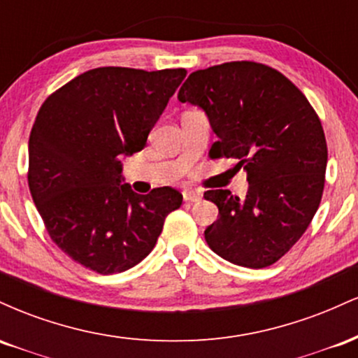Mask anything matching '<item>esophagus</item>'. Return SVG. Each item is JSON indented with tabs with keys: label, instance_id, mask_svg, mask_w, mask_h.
Instances as JSON below:
<instances>
[{
	"label": "esophagus",
	"instance_id": "34e87169",
	"mask_svg": "<svg viewBox=\"0 0 358 358\" xmlns=\"http://www.w3.org/2000/svg\"><path fill=\"white\" fill-rule=\"evenodd\" d=\"M182 193H183L185 202H199V200H202V193L195 190H183Z\"/></svg>",
	"mask_w": 358,
	"mask_h": 358
}]
</instances>
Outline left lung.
Listing matches in <instances>:
<instances>
[{"label":"left lung","mask_w":358,"mask_h":358,"mask_svg":"<svg viewBox=\"0 0 358 358\" xmlns=\"http://www.w3.org/2000/svg\"><path fill=\"white\" fill-rule=\"evenodd\" d=\"M180 102L199 106L217 141L212 159L234 158L248 171L245 199L208 190L219 217L205 229L213 252L261 269L299 241L322 202L327 139L305 94L276 69L241 60L192 72Z\"/></svg>","instance_id":"left-lung-1"}]
</instances>
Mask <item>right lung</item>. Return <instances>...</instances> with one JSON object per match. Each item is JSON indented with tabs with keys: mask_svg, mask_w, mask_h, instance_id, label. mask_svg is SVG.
Listing matches in <instances>:
<instances>
[{
	"mask_svg": "<svg viewBox=\"0 0 358 358\" xmlns=\"http://www.w3.org/2000/svg\"><path fill=\"white\" fill-rule=\"evenodd\" d=\"M185 69L99 67L45 99L28 141V187L50 239L99 274L133 268L182 205L170 187L138 195L121 185V155L146 146Z\"/></svg>",
	"mask_w": 358,
	"mask_h": 358,
	"instance_id": "1",
	"label": "right lung"
}]
</instances>
